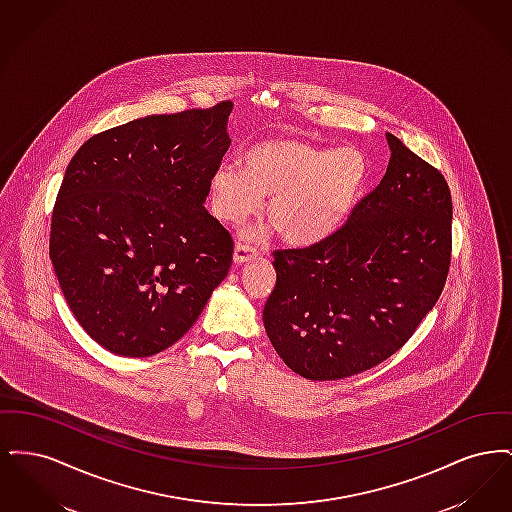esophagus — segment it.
<instances>
[{
    "label": "esophagus",
    "mask_w": 512,
    "mask_h": 512,
    "mask_svg": "<svg viewBox=\"0 0 512 512\" xmlns=\"http://www.w3.org/2000/svg\"><path fill=\"white\" fill-rule=\"evenodd\" d=\"M257 255H259L257 247L251 244H244V242H238L236 249H234V261H236L238 265H242V263H247V261L255 259Z\"/></svg>",
    "instance_id": "obj_1"
}]
</instances>
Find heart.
<instances>
[{
  "mask_svg": "<svg viewBox=\"0 0 512 512\" xmlns=\"http://www.w3.org/2000/svg\"><path fill=\"white\" fill-rule=\"evenodd\" d=\"M244 167L220 165L209 182L217 219L242 224L268 200L267 217L292 244H315L355 209L368 159L355 146H317L293 136L265 138L245 151Z\"/></svg>",
  "mask_w": 512,
  "mask_h": 512,
  "instance_id": "b5f03b06",
  "label": "heart"
}]
</instances>
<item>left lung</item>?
<instances>
[{
  "label": "left lung",
  "mask_w": 512,
  "mask_h": 512,
  "mask_svg": "<svg viewBox=\"0 0 512 512\" xmlns=\"http://www.w3.org/2000/svg\"><path fill=\"white\" fill-rule=\"evenodd\" d=\"M390 165L340 228L274 249L268 340L307 380H340L384 363L413 336L451 265L453 203L443 174L388 134Z\"/></svg>",
  "instance_id": "left-lung-1"
}]
</instances>
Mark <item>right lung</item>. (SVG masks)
<instances>
[{
	"label": "right lung",
	"mask_w": 512,
	"mask_h": 512,
	"mask_svg": "<svg viewBox=\"0 0 512 512\" xmlns=\"http://www.w3.org/2000/svg\"><path fill=\"white\" fill-rule=\"evenodd\" d=\"M230 111L220 101L109 128L65 171L49 259L74 317L111 353L171 347L228 274L234 240L203 203Z\"/></svg>",
	"instance_id": "right-lung-1"
}]
</instances>
